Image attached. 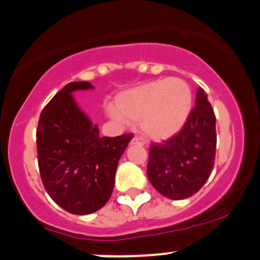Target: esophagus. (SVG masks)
Segmentation results:
<instances>
[{
  "mask_svg": "<svg viewBox=\"0 0 260 260\" xmlns=\"http://www.w3.org/2000/svg\"><path fill=\"white\" fill-rule=\"evenodd\" d=\"M145 140L142 138H140V136H135V138L131 140V145H139V146H145Z\"/></svg>",
  "mask_w": 260,
  "mask_h": 260,
  "instance_id": "1",
  "label": "esophagus"
}]
</instances>
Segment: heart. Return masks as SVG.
I'll use <instances>...</instances> for the list:
<instances>
[{"mask_svg":"<svg viewBox=\"0 0 260 260\" xmlns=\"http://www.w3.org/2000/svg\"><path fill=\"white\" fill-rule=\"evenodd\" d=\"M193 104L191 86L180 78H165L122 91L109 115L120 122L140 121L147 138L166 140L186 124Z\"/></svg>","mask_w":260,"mask_h":260,"instance_id":"heart-1","label":"heart"}]
</instances>
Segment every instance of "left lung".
I'll list each match as a JSON object with an SVG mask.
<instances>
[{"instance_id": "left-lung-1", "label": "left lung", "mask_w": 260, "mask_h": 260, "mask_svg": "<svg viewBox=\"0 0 260 260\" xmlns=\"http://www.w3.org/2000/svg\"><path fill=\"white\" fill-rule=\"evenodd\" d=\"M216 145V115L207 94L198 88L196 105L182 130L164 144L150 145V182L170 200L191 197L211 175Z\"/></svg>"}]
</instances>
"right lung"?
I'll return each instance as SVG.
<instances>
[{"label": "right lung", "instance_id": "add662e5", "mask_svg": "<svg viewBox=\"0 0 260 260\" xmlns=\"http://www.w3.org/2000/svg\"><path fill=\"white\" fill-rule=\"evenodd\" d=\"M89 82L67 84L42 110L37 127L38 167L44 188L67 212H96L111 196L118 162L133 135L99 136L72 93Z\"/></svg>", "mask_w": 260, "mask_h": 260}]
</instances>
